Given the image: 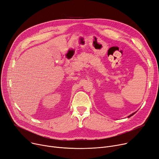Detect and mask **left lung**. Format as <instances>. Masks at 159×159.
Returning <instances> with one entry per match:
<instances>
[{"mask_svg": "<svg viewBox=\"0 0 159 159\" xmlns=\"http://www.w3.org/2000/svg\"><path fill=\"white\" fill-rule=\"evenodd\" d=\"M136 112H137V111H135V112H134V113H133V114H130L129 116H128V117H130L131 116H133V115H134Z\"/></svg>", "mask_w": 159, "mask_h": 159, "instance_id": "8db88e82", "label": "left lung"}]
</instances>
